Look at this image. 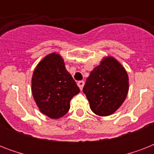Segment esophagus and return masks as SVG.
<instances>
[{"label": "esophagus", "instance_id": "esophagus-1", "mask_svg": "<svg viewBox=\"0 0 154 154\" xmlns=\"http://www.w3.org/2000/svg\"><path fill=\"white\" fill-rule=\"evenodd\" d=\"M84 85H85V82H83V81H80V82H77V85H78V87H79L81 90H82V89H83Z\"/></svg>", "mask_w": 154, "mask_h": 154}]
</instances>
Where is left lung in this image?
<instances>
[{"mask_svg":"<svg viewBox=\"0 0 154 154\" xmlns=\"http://www.w3.org/2000/svg\"><path fill=\"white\" fill-rule=\"evenodd\" d=\"M129 91V77L122 64L112 57L102 59L93 69L83 88L95 114H112L122 105Z\"/></svg>","mask_w":154,"mask_h":154,"instance_id":"8db88e82","label":"left lung"}]
</instances>
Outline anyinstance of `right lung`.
I'll return each instance as SVG.
<instances>
[{
    "label": "right lung",
    "instance_id": "right-lung-1",
    "mask_svg": "<svg viewBox=\"0 0 154 154\" xmlns=\"http://www.w3.org/2000/svg\"><path fill=\"white\" fill-rule=\"evenodd\" d=\"M79 93L60 54H48L37 64L32 73V94L43 114L52 119L63 117L69 110L71 99Z\"/></svg>",
    "mask_w": 154,
    "mask_h": 154
}]
</instances>
